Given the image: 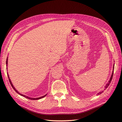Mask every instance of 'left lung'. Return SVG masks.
Returning <instances> with one entry per match:
<instances>
[{
    "label": "left lung",
    "instance_id": "8db88e82",
    "mask_svg": "<svg viewBox=\"0 0 122 122\" xmlns=\"http://www.w3.org/2000/svg\"><path fill=\"white\" fill-rule=\"evenodd\" d=\"M8 57H7V58H6V66H8ZM8 69V68L6 67V70ZM7 74H8V78H9V81H10V85H11V86H12V87H13V89L15 91V92H16L17 93H18V94L19 95H21V96H23V97H25V98H26L27 99H30V100H38V99H41V98H44V97H45L46 95H45V96H43V97H39V98H30V97H27V96H25V95H23V94H21V93H20L19 92H18L16 88H15V87L14 86H13V83H12V81H11V80H10V77H9V74H8V73H7Z\"/></svg>",
    "mask_w": 122,
    "mask_h": 122
}]
</instances>
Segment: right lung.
<instances>
[{
	"label": "right lung",
	"mask_w": 122,
	"mask_h": 122,
	"mask_svg": "<svg viewBox=\"0 0 122 122\" xmlns=\"http://www.w3.org/2000/svg\"><path fill=\"white\" fill-rule=\"evenodd\" d=\"M113 71H112V76H111V77H110V80L109 81V82H108V84H106V86H105V87H107V86H109V84H110V82H111V80H112V76H113ZM101 94V92H100V93H98V94Z\"/></svg>",
	"instance_id": "right-lung-1"
}]
</instances>
